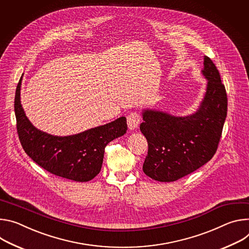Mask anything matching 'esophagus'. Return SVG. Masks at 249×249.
<instances>
[{"mask_svg": "<svg viewBox=\"0 0 249 249\" xmlns=\"http://www.w3.org/2000/svg\"><path fill=\"white\" fill-rule=\"evenodd\" d=\"M141 122H142V118L140 114H137L136 112H132L127 116V125L130 130H134L139 127Z\"/></svg>", "mask_w": 249, "mask_h": 249, "instance_id": "1", "label": "esophagus"}]
</instances>
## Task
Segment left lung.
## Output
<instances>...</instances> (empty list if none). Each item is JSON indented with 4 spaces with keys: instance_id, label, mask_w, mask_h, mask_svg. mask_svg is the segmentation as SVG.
Wrapping results in <instances>:
<instances>
[{
    "instance_id": "8db88e82",
    "label": "left lung",
    "mask_w": 249,
    "mask_h": 249,
    "mask_svg": "<svg viewBox=\"0 0 249 249\" xmlns=\"http://www.w3.org/2000/svg\"><path fill=\"white\" fill-rule=\"evenodd\" d=\"M205 96L194 114L176 117L142 110L141 130L148 142L143 172L160 182H173L199 169L214 155L228 112V97L218 70L205 56Z\"/></svg>"
}]
</instances>
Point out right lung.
Listing matches in <instances>:
<instances>
[{
  "instance_id": "right-lung-1",
  "label": "right lung",
  "mask_w": 249,
  "mask_h": 249,
  "mask_svg": "<svg viewBox=\"0 0 249 249\" xmlns=\"http://www.w3.org/2000/svg\"><path fill=\"white\" fill-rule=\"evenodd\" d=\"M19 79L15 97L18 139L25 153L46 171L77 182H87L101 171L105 147L126 132V119L121 117L104 125L77 134L58 136L37 129L27 119L20 104Z\"/></svg>"
}]
</instances>
